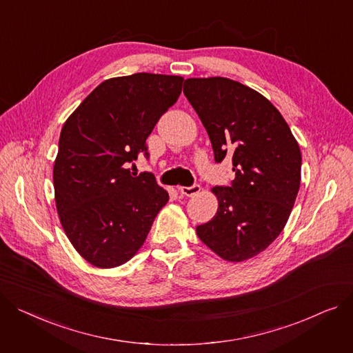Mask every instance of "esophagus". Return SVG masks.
<instances>
[{"mask_svg": "<svg viewBox=\"0 0 353 353\" xmlns=\"http://www.w3.org/2000/svg\"><path fill=\"white\" fill-rule=\"evenodd\" d=\"M200 190H201V187H200V184H197V183L193 184V185H190V187H185V185L179 187V192H180L181 194L187 196V197H193V196L197 194Z\"/></svg>", "mask_w": 353, "mask_h": 353, "instance_id": "esophagus-1", "label": "esophagus"}]
</instances>
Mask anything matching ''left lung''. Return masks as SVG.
<instances>
[{
    "instance_id": "8db88e82",
    "label": "left lung",
    "mask_w": 353,
    "mask_h": 353,
    "mask_svg": "<svg viewBox=\"0 0 353 353\" xmlns=\"http://www.w3.org/2000/svg\"><path fill=\"white\" fill-rule=\"evenodd\" d=\"M184 95L204 125L216 163L231 157L236 177L216 185V216L199 239L227 261L264 251L285 227L301 183V150L290 126L261 93L227 78H190Z\"/></svg>"
}]
</instances>
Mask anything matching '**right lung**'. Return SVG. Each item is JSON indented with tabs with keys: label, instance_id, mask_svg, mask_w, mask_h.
<instances>
[{
	"label": "right lung",
	"instance_id": "1",
	"mask_svg": "<svg viewBox=\"0 0 353 353\" xmlns=\"http://www.w3.org/2000/svg\"><path fill=\"white\" fill-rule=\"evenodd\" d=\"M183 78L133 74L93 89L65 122L54 164L55 203L69 241L88 263L119 267L143 245L169 201L152 173L126 163L149 157L146 139L181 93Z\"/></svg>",
	"mask_w": 353,
	"mask_h": 353
}]
</instances>
